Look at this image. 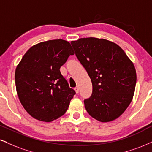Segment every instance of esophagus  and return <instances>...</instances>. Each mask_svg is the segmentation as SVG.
<instances>
[{"mask_svg":"<svg viewBox=\"0 0 152 152\" xmlns=\"http://www.w3.org/2000/svg\"><path fill=\"white\" fill-rule=\"evenodd\" d=\"M75 92H76L77 94L79 93V91H80V88H79V87H76L75 88Z\"/></svg>","mask_w":152,"mask_h":152,"instance_id":"esophagus-1","label":"esophagus"}]
</instances>
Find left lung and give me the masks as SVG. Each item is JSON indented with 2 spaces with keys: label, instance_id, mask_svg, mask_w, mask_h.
I'll return each instance as SVG.
<instances>
[{
  "label": "left lung",
  "instance_id": "left-lung-1",
  "mask_svg": "<svg viewBox=\"0 0 152 152\" xmlns=\"http://www.w3.org/2000/svg\"><path fill=\"white\" fill-rule=\"evenodd\" d=\"M71 44L92 83V94L85 100L87 111L103 123L118 118L134 96L137 75L133 63L118 45L106 39L82 38Z\"/></svg>",
  "mask_w": 152,
  "mask_h": 152
}]
</instances>
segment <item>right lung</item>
Listing matches in <instances>:
<instances>
[{
	"mask_svg": "<svg viewBox=\"0 0 152 152\" xmlns=\"http://www.w3.org/2000/svg\"><path fill=\"white\" fill-rule=\"evenodd\" d=\"M74 53L67 41L49 40L31 46L19 63L15 74L17 93L35 119L51 122L66 112L75 91L60 68Z\"/></svg>",
	"mask_w": 152,
	"mask_h": 152,
	"instance_id": "1",
	"label": "right lung"
}]
</instances>
